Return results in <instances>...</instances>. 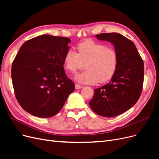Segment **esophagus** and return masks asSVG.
<instances>
[{
    "mask_svg": "<svg viewBox=\"0 0 159 159\" xmlns=\"http://www.w3.org/2000/svg\"><path fill=\"white\" fill-rule=\"evenodd\" d=\"M82 88H83V86L80 85V84H76L75 85V89H80Z\"/></svg>",
    "mask_w": 159,
    "mask_h": 159,
    "instance_id": "34e87169",
    "label": "esophagus"
}]
</instances>
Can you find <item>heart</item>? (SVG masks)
I'll use <instances>...</instances> for the list:
<instances>
[{"label": "heart", "mask_w": 159, "mask_h": 159, "mask_svg": "<svg viewBox=\"0 0 159 159\" xmlns=\"http://www.w3.org/2000/svg\"><path fill=\"white\" fill-rule=\"evenodd\" d=\"M78 52L70 48L64 57L65 68L72 73L84 68L86 71L78 74L75 80L81 84L104 83L111 79L117 71L119 57L114 49L92 40H87L78 46Z\"/></svg>", "instance_id": "heart-1"}]
</instances>
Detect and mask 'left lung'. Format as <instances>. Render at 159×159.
Listing matches in <instances>:
<instances>
[{
	"instance_id": "1",
	"label": "left lung",
	"mask_w": 159,
	"mask_h": 159,
	"mask_svg": "<svg viewBox=\"0 0 159 159\" xmlns=\"http://www.w3.org/2000/svg\"><path fill=\"white\" fill-rule=\"evenodd\" d=\"M99 40L108 41L119 57L116 72L109 83L94 89L89 102L93 111L101 116L113 117L125 112L139 100L144 80V64L134 43L119 33L95 35Z\"/></svg>"
}]
</instances>
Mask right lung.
<instances>
[{"label":"right lung","instance_id":"right-lung-1","mask_svg":"<svg viewBox=\"0 0 159 159\" xmlns=\"http://www.w3.org/2000/svg\"><path fill=\"white\" fill-rule=\"evenodd\" d=\"M70 42L66 37L38 36L24 43L13 61L11 77L16 98L34 116H54L75 89L64 68Z\"/></svg>","mask_w":159,"mask_h":159}]
</instances>
